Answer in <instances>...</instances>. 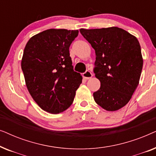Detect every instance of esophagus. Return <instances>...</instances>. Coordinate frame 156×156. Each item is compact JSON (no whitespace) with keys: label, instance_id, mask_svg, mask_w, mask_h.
Masks as SVG:
<instances>
[{"label":"esophagus","instance_id":"1","mask_svg":"<svg viewBox=\"0 0 156 156\" xmlns=\"http://www.w3.org/2000/svg\"><path fill=\"white\" fill-rule=\"evenodd\" d=\"M93 74L91 72L89 71V70H87L86 72H84V74H83V77L86 79V80H89V79H91V77H92Z\"/></svg>","mask_w":156,"mask_h":156}]
</instances>
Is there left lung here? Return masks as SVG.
<instances>
[{
    "instance_id": "obj_1",
    "label": "left lung",
    "mask_w": 156,
    "mask_h": 156,
    "mask_svg": "<svg viewBox=\"0 0 156 156\" xmlns=\"http://www.w3.org/2000/svg\"><path fill=\"white\" fill-rule=\"evenodd\" d=\"M80 31L96 53L94 72L101 87L93 94L94 101L106 111L119 110L139 83L144 62L139 42L117 27Z\"/></svg>"
}]
</instances>
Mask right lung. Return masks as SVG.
Segmentation results:
<instances>
[{
  "label": "right lung",
  "instance_id": "right-lung-1",
  "mask_svg": "<svg viewBox=\"0 0 156 156\" xmlns=\"http://www.w3.org/2000/svg\"><path fill=\"white\" fill-rule=\"evenodd\" d=\"M79 31L49 29L27 42L21 62L27 88L42 109L59 114L72 105L82 83L74 72L69 47Z\"/></svg>",
  "mask_w": 156,
  "mask_h": 156
}]
</instances>
